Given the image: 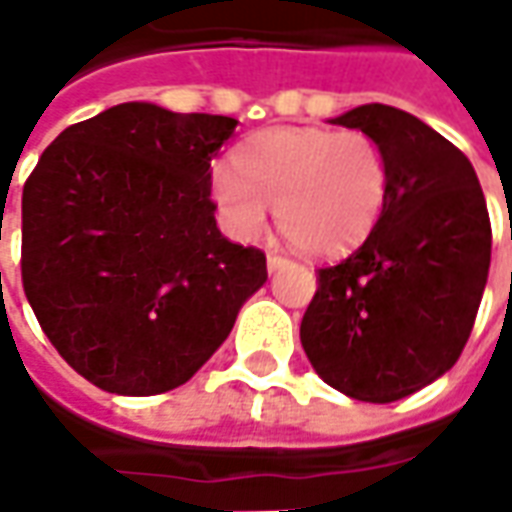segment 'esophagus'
Instances as JSON below:
<instances>
[{"instance_id": "1", "label": "esophagus", "mask_w": 512, "mask_h": 512, "mask_svg": "<svg viewBox=\"0 0 512 512\" xmlns=\"http://www.w3.org/2000/svg\"><path fill=\"white\" fill-rule=\"evenodd\" d=\"M290 260L285 255H279V252H268V271H277V268L288 266Z\"/></svg>"}]
</instances>
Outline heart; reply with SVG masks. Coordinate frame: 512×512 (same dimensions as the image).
I'll use <instances>...</instances> for the list:
<instances>
[{
	"label": "heart",
	"mask_w": 512,
	"mask_h": 512,
	"mask_svg": "<svg viewBox=\"0 0 512 512\" xmlns=\"http://www.w3.org/2000/svg\"><path fill=\"white\" fill-rule=\"evenodd\" d=\"M213 200L227 230L252 241L268 206L290 244L315 257L343 255L376 227L389 197L381 147L365 131L274 128L235 150L211 175Z\"/></svg>",
	"instance_id": "b5f03b06"
}]
</instances>
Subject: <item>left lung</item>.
Masks as SVG:
<instances>
[{
  "label": "left lung",
  "mask_w": 512,
  "mask_h": 512,
  "mask_svg": "<svg viewBox=\"0 0 512 512\" xmlns=\"http://www.w3.org/2000/svg\"><path fill=\"white\" fill-rule=\"evenodd\" d=\"M332 123L376 139L389 197L365 244L318 268L301 345L337 392L392 403L458 362L488 279L491 219L472 161L414 115L365 104Z\"/></svg>",
  "instance_id": "left-lung-1"
}]
</instances>
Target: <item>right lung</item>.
I'll return each mask as SVG.
<instances>
[{
  "label": "right lung",
  "mask_w": 512,
  "mask_h": 512,
  "mask_svg": "<svg viewBox=\"0 0 512 512\" xmlns=\"http://www.w3.org/2000/svg\"><path fill=\"white\" fill-rule=\"evenodd\" d=\"M238 120L120 104L65 128L24 183L21 282L68 365L115 395L186 384L268 279L216 227L211 161Z\"/></svg>",
  "instance_id": "obj_1"
}]
</instances>
